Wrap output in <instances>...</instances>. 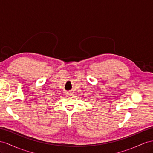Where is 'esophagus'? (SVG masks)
Returning <instances> with one entry per match:
<instances>
[{"label":"esophagus","instance_id":"esophagus-1","mask_svg":"<svg viewBox=\"0 0 153 153\" xmlns=\"http://www.w3.org/2000/svg\"><path fill=\"white\" fill-rule=\"evenodd\" d=\"M66 96H67V97H71V96H72L73 95H72V93L66 92Z\"/></svg>","mask_w":153,"mask_h":153}]
</instances>
